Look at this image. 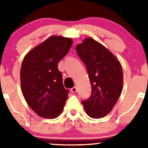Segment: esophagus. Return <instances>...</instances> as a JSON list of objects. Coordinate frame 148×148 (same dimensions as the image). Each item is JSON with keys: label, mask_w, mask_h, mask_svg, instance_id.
<instances>
[{"label": "esophagus", "mask_w": 148, "mask_h": 148, "mask_svg": "<svg viewBox=\"0 0 148 148\" xmlns=\"http://www.w3.org/2000/svg\"><path fill=\"white\" fill-rule=\"evenodd\" d=\"M77 86H74V87H72V88H71V92H73V93H74V92H77Z\"/></svg>", "instance_id": "esophagus-1"}]
</instances>
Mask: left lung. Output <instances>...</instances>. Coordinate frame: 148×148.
I'll return each instance as SVG.
<instances>
[{
    "mask_svg": "<svg viewBox=\"0 0 148 148\" xmlns=\"http://www.w3.org/2000/svg\"><path fill=\"white\" fill-rule=\"evenodd\" d=\"M86 66L92 85L89 99L82 101L86 114L101 118L111 112L122 91V66L115 56L104 46L87 38L76 47Z\"/></svg>",
    "mask_w": 148,
    "mask_h": 148,
    "instance_id": "left-lung-1",
    "label": "left lung"
}]
</instances>
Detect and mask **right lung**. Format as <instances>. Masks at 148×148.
<instances>
[{
  "mask_svg": "<svg viewBox=\"0 0 148 148\" xmlns=\"http://www.w3.org/2000/svg\"><path fill=\"white\" fill-rule=\"evenodd\" d=\"M71 45V38L51 36L23 59L21 90L29 107L40 117L56 118L63 110L69 91L64 87L58 64Z\"/></svg>",
  "mask_w": 148,
  "mask_h": 148,
  "instance_id": "obj_1",
  "label": "right lung"
}]
</instances>
